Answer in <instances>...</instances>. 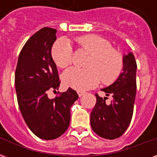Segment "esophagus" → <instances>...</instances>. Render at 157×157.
<instances>
[{
    "label": "esophagus",
    "mask_w": 157,
    "mask_h": 157,
    "mask_svg": "<svg viewBox=\"0 0 157 157\" xmlns=\"http://www.w3.org/2000/svg\"><path fill=\"white\" fill-rule=\"evenodd\" d=\"M77 93H78V96H79V97L81 98L82 96L84 95V93H85V92H80V91H79V92H77Z\"/></svg>",
    "instance_id": "obj_1"
}]
</instances>
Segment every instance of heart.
Returning a JSON list of instances; mask_svg holds the SVG:
<instances>
[{"instance_id":"heart-1","label":"heart","mask_w":157,"mask_h":157,"mask_svg":"<svg viewBox=\"0 0 157 157\" xmlns=\"http://www.w3.org/2000/svg\"><path fill=\"white\" fill-rule=\"evenodd\" d=\"M75 41L80 48L91 55L86 63L87 69L71 67L62 75L64 85L80 92L94 87L102 80L103 83H112L121 74L124 60L121 54L108 40L98 35L77 37ZM52 57L55 64L66 67L73 61V49L70 42L59 39L52 48Z\"/></svg>"}]
</instances>
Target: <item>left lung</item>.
Listing matches in <instances>:
<instances>
[{
    "label": "left lung",
    "instance_id": "left-lung-1",
    "mask_svg": "<svg viewBox=\"0 0 157 157\" xmlns=\"http://www.w3.org/2000/svg\"><path fill=\"white\" fill-rule=\"evenodd\" d=\"M123 72L111 85L102 88L106 96L112 95L110 104L96 94L97 102L91 113V126L100 137L114 140L120 137L131 121L135 94L137 65L134 55L128 52L123 56Z\"/></svg>",
    "mask_w": 157,
    "mask_h": 157
}]
</instances>
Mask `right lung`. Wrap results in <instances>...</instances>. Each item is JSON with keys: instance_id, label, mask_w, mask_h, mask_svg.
<instances>
[{"instance_id": "obj_1", "label": "right lung", "mask_w": 157, "mask_h": 157, "mask_svg": "<svg viewBox=\"0 0 157 157\" xmlns=\"http://www.w3.org/2000/svg\"><path fill=\"white\" fill-rule=\"evenodd\" d=\"M56 29L44 28L34 33L20 52L15 72V86L19 109L30 130L39 138L54 140L68 128L70 109L78 98L69 87L55 99L48 90H58V71L51 55Z\"/></svg>"}]
</instances>
